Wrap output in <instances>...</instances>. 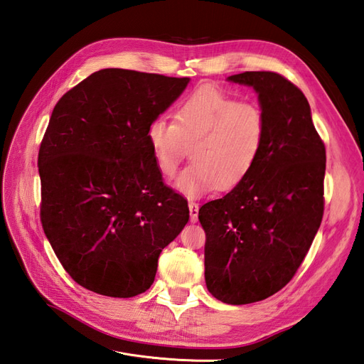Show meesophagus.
<instances>
[{
	"instance_id": "esophagus-1",
	"label": "esophagus",
	"mask_w": 364,
	"mask_h": 364,
	"mask_svg": "<svg viewBox=\"0 0 364 364\" xmlns=\"http://www.w3.org/2000/svg\"><path fill=\"white\" fill-rule=\"evenodd\" d=\"M188 208H190V220H191V223H196L197 220H199V205H197L193 200H190L188 202Z\"/></svg>"
}]
</instances>
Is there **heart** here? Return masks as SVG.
<instances>
[{
  "mask_svg": "<svg viewBox=\"0 0 364 364\" xmlns=\"http://www.w3.org/2000/svg\"><path fill=\"white\" fill-rule=\"evenodd\" d=\"M174 123L158 117L147 141L158 170L173 178L188 155L193 162L176 181L186 196L230 188L257 164L266 139V118L252 103H241L215 86L197 87L176 106Z\"/></svg>",
  "mask_w": 364,
  "mask_h": 364,
  "instance_id": "1",
  "label": "heart"
}]
</instances>
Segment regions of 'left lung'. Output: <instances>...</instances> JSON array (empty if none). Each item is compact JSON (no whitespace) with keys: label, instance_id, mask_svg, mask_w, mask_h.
Here are the masks:
<instances>
[{"label":"left lung","instance_id":"obj_1","mask_svg":"<svg viewBox=\"0 0 364 364\" xmlns=\"http://www.w3.org/2000/svg\"><path fill=\"white\" fill-rule=\"evenodd\" d=\"M229 82L253 87L266 139L253 168L222 199L199 209L205 229V281L215 299L245 305L287 285L323 217L325 146L299 87L270 71Z\"/></svg>","mask_w":364,"mask_h":364}]
</instances>
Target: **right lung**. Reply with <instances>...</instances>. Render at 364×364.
<instances>
[{
    "label": "right lung",
    "instance_id": "obj_1",
    "mask_svg": "<svg viewBox=\"0 0 364 364\" xmlns=\"http://www.w3.org/2000/svg\"><path fill=\"white\" fill-rule=\"evenodd\" d=\"M190 77L121 68L86 77L54 106L39 149L41 222L63 269L111 297L144 293L158 258L188 223L147 141Z\"/></svg>",
    "mask_w": 364,
    "mask_h": 364
}]
</instances>
